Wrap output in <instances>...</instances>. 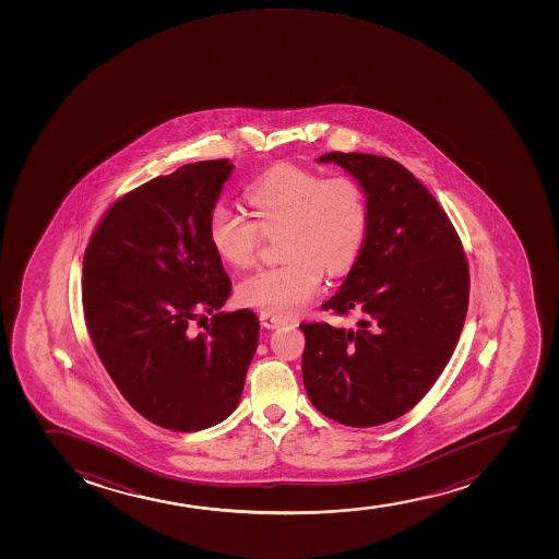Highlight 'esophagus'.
I'll return each instance as SVG.
<instances>
[{
  "mask_svg": "<svg viewBox=\"0 0 559 559\" xmlns=\"http://www.w3.org/2000/svg\"><path fill=\"white\" fill-rule=\"evenodd\" d=\"M259 321L263 324L264 328H269V330H274V328H280L285 324V319L283 317H277V314L266 313V311H261L259 314Z\"/></svg>",
  "mask_w": 559,
  "mask_h": 559,
  "instance_id": "1",
  "label": "esophagus"
}]
</instances>
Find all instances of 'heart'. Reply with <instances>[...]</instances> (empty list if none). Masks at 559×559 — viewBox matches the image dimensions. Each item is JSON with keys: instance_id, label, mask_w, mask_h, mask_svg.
I'll return each mask as SVG.
<instances>
[{"instance_id": "1", "label": "heart", "mask_w": 559, "mask_h": 559, "mask_svg": "<svg viewBox=\"0 0 559 559\" xmlns=\"http://www.w3.org/2000/svg\"><path fill=\"white\" fill-rule=\"evenodd\" d=\"M246 198L251 218L237 206L218 203L211 212L209 237L225 263L250 269L264 238H280L285 261L257 270L238 285L240 302L266 313H300L321 290L324 269H350L366 242L369 209L353 175H324L282 164L251 182Z\"/></svg>"}]
</instances>
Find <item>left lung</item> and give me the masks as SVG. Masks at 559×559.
I'll use <instances>...</instances> for the list:
<instances>
[{"instance_id": "8db88e82", "label": "left lung", "mask_w": 559, "mask_h": 559, "mask_svg": "<svg viewBox=\"0 0 559 559\" xmlns=\"http://www.w3.org/2000/svg\"><path fill=\"white\" fill-rule=\"evenodd\" d=\"M367 195L366 242L324 311L358 328L300 324L302 377L317 411L348 427L388 424L424 399L461 337L469 298L466 253L435 195L377 154H322Z\"/></svg>"}]
</instances>
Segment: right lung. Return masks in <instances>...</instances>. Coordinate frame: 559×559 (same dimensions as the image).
Segmentation results:
<instances>
[{"label":"right lung","instance_id":"1","mask_svg":"<svg viewBox=\"0 0 559 559\" xmlns=\"http://www.w3.org/2000/svg\"><path fill=\"white\" fill-rule=\"evenodd\" d=\"M231 162H195L109 206L85 248L91 341L122 397L164 429L192 432L237 408L255 354L251 309L214 313L231 295L209 237ZM213 314L195 335L193 320Z\"/></svg>","mask_w":559,"mask_h":559}]
</instances>
